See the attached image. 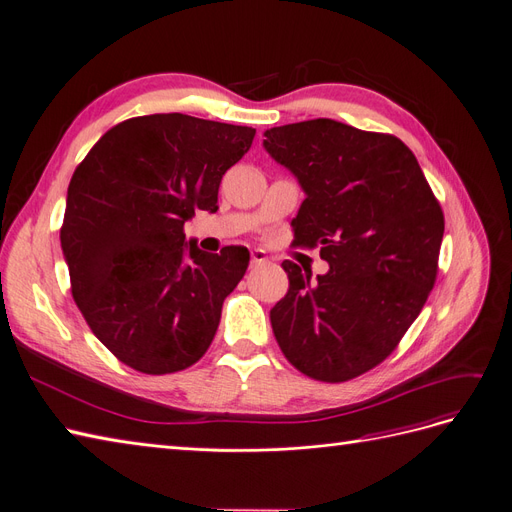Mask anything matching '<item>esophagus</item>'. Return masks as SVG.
I'll return each mask as SVG.
<instances>
[{
	"label": "esophagus",
	"mask_w": 512,
	"mask_h": 512,
	"mask_svg": "<svg viewBox=\"0 0 512 512\" xmlns=\"http://www.w3.org/2000/svg\"><path fill=\"white\" fill-rule=\"evenodd\" d=\"M263 263H268L266 251L255 249V251L251 253V268H259V266H263Z\"/></svg>",
	"instance_id": "esophagus-1"
}]
</instances>
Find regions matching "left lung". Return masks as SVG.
I'll return each mask as SVG.
<instances>
[{
  "mask_svg": "<svg viewBox=\"0 0 512 512\" xmlns=\"http://www.w3.org/2000/svg\"><path fill=\"white\" fill-rule=\"evenodd\" d=\"M306 192L293 244L320 246L325 276L282 261L289 293L270 312L287 361L339 384L377 367L422 312L439 272L445 217L413 151L394 135L329 118L263 139Z\"/></svg>",
  "mask_w": 512,
  "mask_h": 512,
  "instance_id": "left-lung-1",
  "label": "left lung"
}]
</instances>
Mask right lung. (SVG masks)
<instances>
[{
    "label": "right lung",
    "mask_w": 512,
    "mask_h": 512,
    "mask_svg": "<svg viewBox=\"0 0 512 512\" xmlns=\"http://www.w3.org/2000/svg\"><path fill=\"white\" fill-rule=\"evenodd\" d=\"M253 139L249 126L154 113L109 128L75 168L61 225L71 295L120 363L177 373L211 346L249 251L187 249L183 225L217 211L225 170Z\"/></svg>",
    "instance_id": "add662e5"
}]
</instances>
